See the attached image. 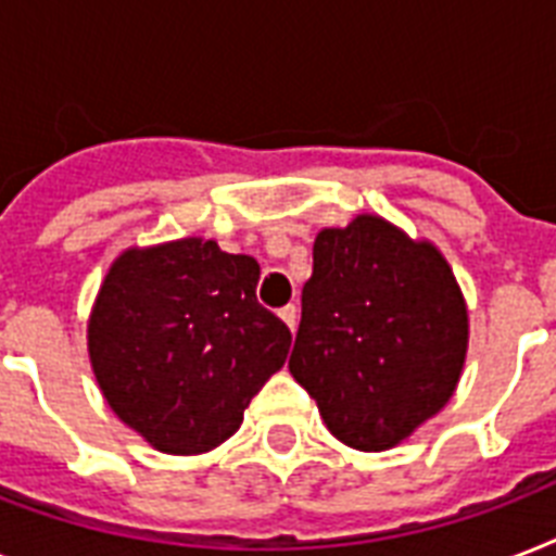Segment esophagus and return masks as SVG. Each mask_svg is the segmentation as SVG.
Instances as JSON below:
<instances>
[{
  "mask_svg": "<svg viewBox=\"0 0 556 556\" xmlns=\"http://www.w3.org/2000/svg\"><path fill=\"white\" fill-rule=\"evenodd\" d=\"M279 317L286 323L288 329L296 331V323H300V314H296V305H286V308H279Z\"/></svg>",
  "mask_w": 556,
  "mask_h": 556,
  "instance_id": "34e87169",
  "label": "esophagus"
}]
</instances>
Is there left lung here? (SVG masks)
<instances>
[{"label": "left lung", "instance_id": "8db88e82", "mask_svg": "<svg viewBox=\"0 0 556 556\" xmlns=\"http://www.w3.org/2000/svg\"><path fill=\"white\" fill-rule=\"evenodd\" d=\"M467 355V305L447 260L387 218H352L314 239L288 369L331 435L378 453L441 413Z\"/></svg>", "mask_w": 556, "mask_h": 556}]
</instances>
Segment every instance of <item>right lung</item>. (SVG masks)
Segmentation results:
<instances>
[{
  "label": "right lung",
  "mask_w": 556,
  "mask_h": 556,
  "mask_svg": "<svg viewBox=\"0 0 556 556\" xmlns=\"http://www.w3.org/2000/svg\"><path fill=\"white\" fill-rule=\"evenodd\" d=\"M260 262L213 239L129 248L89 317V361L112 413L169 456H199L239 430L282 369L291 331L256 303Z\"/></svg>",
  "instance_id": "add662e5"
}]
</instances>
